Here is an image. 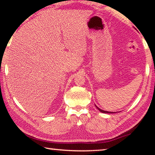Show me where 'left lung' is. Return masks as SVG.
<instances>
[{
    "mask_svg": "<svg viewBox=\"0 0 155 155\" xmlns=\"http://www.w3.org/2000/svg\"><path fill=\"white\" fill-rule=\"evenodd\" d=\"M96 107H97V108L100 111V112H101V113H113V112H108V111H105V110H101V109H100V108H99L97 106H96Z\"/></svg>",
    "mask_w": 155,
    "mask_h": 155,
    "instance_id": "obj_1",
    "label": "left lung"
}]
</instances>
